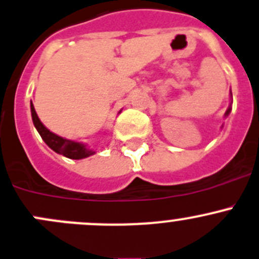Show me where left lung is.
Instances as JSON below:
<instances>
[{
    "label": "left lung",
    "mask_w": 259,
    "mask_h": 259,
    "mask_svg": "<svg viewBox=\"0 0 259 259\" xmlns=\"http://www.w3.org/2000/svg\"><path fill=\"white\" fill-rule=\"evenodd\" d=\"M230 94H232V92H230ZM230 111H232V106H229V107H228L227 112H225V116H228V115L230 114Z\"/></svg>",
    "instance_id": "8db88e82"
}]
</instances>
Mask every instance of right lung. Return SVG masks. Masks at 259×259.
I'll return each mask as SVG.
<instances>
[{
    "label": "right lung",
    "instance_id": "right-lung-1",
    "mask_svg": "<svg viewBox=\"0 0 259 259\" xmlns=\"http://www.w3.org/2000/svg\"><path fill=\"white\" fill-rule=\"evenodd\" d=\"M30 109H31L32 122H34L35 127H36L40 137L42 138L45 144H47L50 149H53L55 153H58V154H62L67 158H71V159H83V158H87L90 157V155L95 154L94 150L87 148L86 145L82 144V143L62 138L59 137V135L50 132L49 129H47V127L42 125V122L40 121L39 117H37L32 102H30Z\"/></svg>",
    "mask_w": 259,
    "mask_h": 259
}]
</instances>
